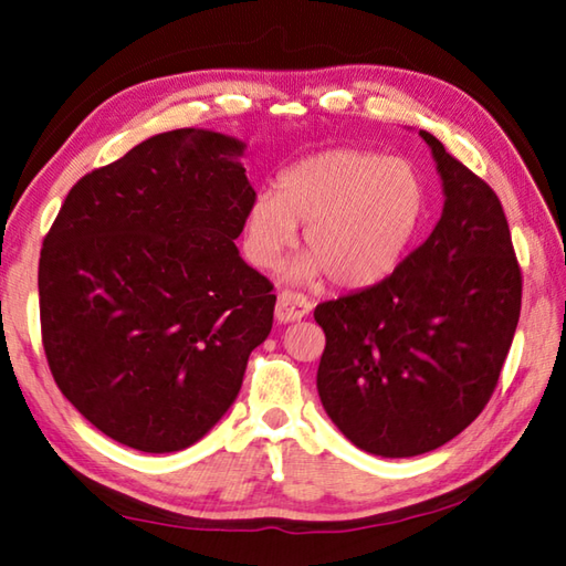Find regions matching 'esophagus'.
I'll use <instances>...</instances> for the list:
<instances>
[{
  "mask_svg": "<svg viewBox=\"0 0 566 566\" xmlns=\"http://www.w3.org/2000/svg\"><path fill=\"white\" fill-rule=\"evenodd\" d=\"M311 311V302L302 294L294 292H282L276 296V306H274V318L280 323H292L304 318Z\"/></svg>",
  "mask_w": 566,
  "mask_h": 566,
  "instance_id": "34e87169",
  "label": "esophagus"
}]
</instances>
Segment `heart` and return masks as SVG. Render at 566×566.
Masks as SVG:
<instances>
[{"label": "heart", "instance_id": "obj_1", "mask_svg": "<svg viewBox=\"0 0 566 566\" xmlns=\"http://www.w3.org/2000/svg\"><path fill=\"white\" fill-rule=\"evenodd\" d=\"M426 195L416 170L377 153L333 148L298 160L260 191L245 213V255L274 268L304 226L306 252L284 270L294 284L328 282L363 290L401 260L423 216Z\"/></svg>", "mask_w": 566, "mask_h": 566}]
</instances>
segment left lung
<instances>
[{
  "label": "left lung",
  "mask_w": 566,
  "mask_h": 566,
  "mask_svg": "<svg viewBox=\"0 0 566 566\" xmlns=\"http://www.w3.org/2000/svg\"><path fill=\"white\" fill-rule=\"evenodd\" d=\"M418 136L442 182L440 221L387 280L314 311L326 333L321 403L347 440L379 457H416L460 436L494 394L521 316L499 197L436 136Z\"/></svg>",
  "instance_id": "1"
}]
</instances>
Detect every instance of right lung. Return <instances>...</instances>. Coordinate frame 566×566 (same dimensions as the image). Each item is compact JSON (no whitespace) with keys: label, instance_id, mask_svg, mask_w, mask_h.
I'll use <instances>...</instances> for the list:
<instances>
[{"label":"right lung","instance_id":"right-lung-1","mask_svg":"<svg viewBox=\"0 0 566 566\" xmlns=\"http://www.w3.org/2000/svg\"><path fill=\"white\" fill-rule=\"evenodd\" d=\"M245 143L177 128L70 189L39 262L48 365L128 448L177 452L219 423L272 331V284L235 238L255 199Z\"/></svg>","mask_w":566,"mask_h":566}]
</instances>
